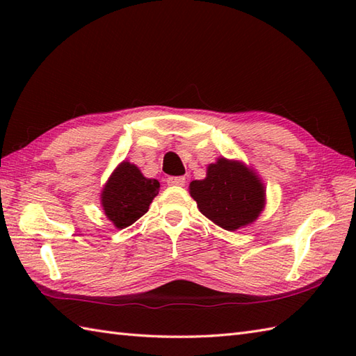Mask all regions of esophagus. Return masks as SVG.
<instances>
[{
    "label": "esophagus",
    "mask_w": 356,
    "mask_h": 356,
    "mask_svg": "<svg viewBox=\"0 0 356 356\" xmlns=\"http://www.w3.org/2000/svg\"><path fill=\"white\" fill-rule=\"evenodd\" d=\"M185 177H168L166 179V184H168L170 186H184L185 185Z\"/></svg>",
    "instance_id": "1"
}]
</instances>
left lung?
I'll list each match as a JSON object with an SVG mask.
<instances>
[{"label":"left lung","instance_id":"8db88e82","mask_svg":"<svg viewBox=\"0 0 356 356\" xmlns=\"http://www.w3.org/2000/svg\"><path fill=\"white\" fill-rule=\"evenodd\" d=\"M190 193L200 213L226 231L252 223L264 205V188L255 174L223 157L208 166L207 179L191 182Z\"/></svg>","mask_w":356,"mask_h":356}]
</instances>
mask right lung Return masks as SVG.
<instances>
[{"mask_svg":"<svg viewBox=\"0 0 356 356\" xmlns=\"http://www.w3.org/2000/svg\"><path fill=\"white\" fill-rule=\"evenodd\" d=\"M159 188L156 179L143 177L138 166L122 162L102 191L104 213L116 228H127L147 213Z\"/></svg>","mask_w":356,"mask_h":356,"instance_id":"obj_1","label":"right lung"}]
</instances>
